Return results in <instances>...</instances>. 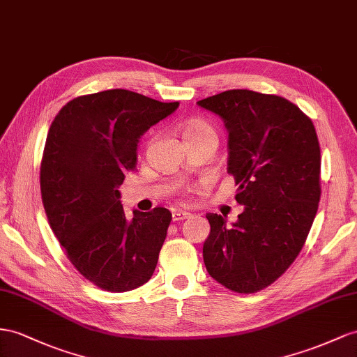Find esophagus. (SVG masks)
Listing matches in <instances>:
<instances>
[{"mask_svg":"<svg viewBox=\"0 0 357 357\" xmlns=\"http://www.w3.org/2000/svg\"><path fill=\"white\" fill-rule=\"evenodd\" d=\"M172 217H173V222H179V220H185V218H190L191 214L187 211H182V209H175Z\"/></svg>","mask_w":357,"mask_h":357,"instance_id":"obj_1","label":"esophagus"}]
</instances>
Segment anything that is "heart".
Masks as SVG:
<instances>
[{
    "mask_svg": "<svg viewBox=\"0 0 357 357\" xmlns=\"http://www.w3.org/2000/svg\"><path fill=\"white\" fill-rule=\"evenodd\" d=\"M184 139L185 142L202 139H211L217 142V132L209 122L202 121V119H191L184 125Z\"/></svg>",
    "mask_w": 357,
    "mask_h": 357,
    "instance_id": "heart-1",
    "label": "heart"
}]
</instances>
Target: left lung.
<instances>
[{
    "label": "left lung",
    "mask_w": 357,
    "mask_h": 357,
    "mask_svg": "<svg viewBox=\"0 0 357 357\" xmlns=\"http://www.w3.org/2000/svg\"><path fill=\"white\" fill-rule=\"evenodd\" d=\"M220 116L229 132L227 173L244 205L227 226L206 214L204 244L209 276L252 294L285 273L303 249L321 197V153L315 126L291 100L236 89L197 102Z\"/></svg>",
    "instance_id": "1"
}]
</instances>
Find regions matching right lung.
I'll return each instance as SVG.
<instances>
[{
	"label": "right lung",
	"instance_id": "1",
	"mask_svg": "<svg viewBox=\"0 0 357 357\" xmlns=\"http://www.w3.org/2000/svg\"><path fill=\"white\" fill-rule=\"evenodd\" d=\"M179 102L112 89L74 98L54 117L40 162V193L54 235L81 276L125 292L155 271L172 213L125 215L117 187L135 170L137 144Z\"/></svg>",
	"mask_w": 357,
	"mask_h": 357
}]
</instances>
